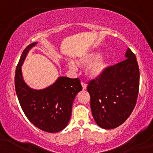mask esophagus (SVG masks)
Here are the masks:
<instances>
[{"label":"esophagus","instance_id":"1","mask_svg":"<svg viewBox=\"0 0 153 153\" xmlns=\"http://www.w3.org/2000/svg\"><path fill=\"white\" fill-rule=\"evenodd\" d=\"M81 85H82V90H85L87 88V84L85 83L84 82H81Z\"/></svg>","mask_w":153,"mask_h":153}]
</instances>
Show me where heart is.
I'll return each instance as SVG.
<instances>
[{"instance_id":"b5f03b06","label":"heart","mask_w":153,"mask_h":153,"mask_svg":"<svg viewBox=\"0 0 153 153\" xmlns=\"http://www.w3.org/2000/svg\"><path fill=\"white\" fill-rule=\"evenodd\" d=\"M78 63L80 65H86L89 64L85 72L87 75L92 78L99 77L107 66L106 59L102 57H100L99 52H91L81 56L78 59ZM68 66L72 71L76 70V65L73 62H69Z\"/></svg>"}]
</instances>
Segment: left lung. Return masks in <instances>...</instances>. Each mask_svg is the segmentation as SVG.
I'll use <instances>...</instances> for the list:
<instances>
[{"instance_id": "8db88e82", "label": "left lung", "mask_w": 153, "mask_h": 153, "mask_svg": "<svg viewBox=\"0 0 153 153\" xmlns=\"http://www.w3.org/2000/svg\"><path fill=\"white\" fill-rule=\"evenodd\" d=\"M126 59L109 66L99 77L88 82L91 108L96 124L106 129L125 122L137 103L140 70L135 54L129 48Z\"/></svg>"}]
</instances>
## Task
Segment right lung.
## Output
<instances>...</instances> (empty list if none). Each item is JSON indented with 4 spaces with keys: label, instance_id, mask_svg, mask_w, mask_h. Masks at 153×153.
Instances as JSON below:
<instances>
[{
    "label": "right lung",
    "instance_id": "1",
    "mask_svg": "<svg viewBox=\"0 0 153 153\" xmlns=\"http://www.w3.org/2000/svg\"><path fill=\"white\" fill-rule=\"evenodd\" d=\"M36 45L31 43L23 51L16 69V92L24 114L35 127L47 132H58L68 125L73 101L82 85L79 78L59 77L42 90L28 86L23 79L22 65L28 52Z\"/></svg>",
    "mask_w": 153,
    "mask_h": 153
}]
</instances>
